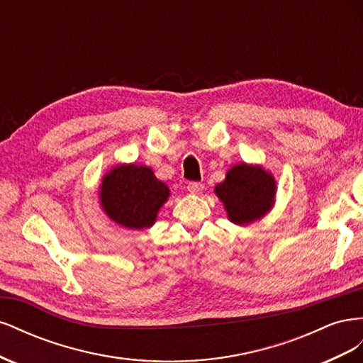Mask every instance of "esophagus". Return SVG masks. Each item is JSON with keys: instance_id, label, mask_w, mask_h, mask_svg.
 Returning a JSON list of instances; mask_svg holds the SVG:
<instances>
[{"instance_id": "obj_1", "label": "esophagus", "mask_w": 363, "mask_h": 363, "mask_svg": "<svg viewBox=\"0 0 363 363\" xmlns=\"http://www.w3.org/2000/svg\"><path fill=\"white\" fill-rule=\"evenodd\" d=\"M204 189V184L200 182H189L188 183V191L191 194H200Z\"/></svg>"}]
</instances>
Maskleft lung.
I'll return each mask as SVG.
<instances>
[{"mask_svg":"<svg viewBox=\"0 0 363 363\" xmlns=\"http://www.w3.org/2000/svg\"><path fill=\"white\" fill-rule=\"evenodd\" d=\"M215 192L224 203L230 221L242 225L269 211L276 195V182L262 168L240 163L227 172Z\"/></svg>","mask_w":363,"mask_h":363,"instance_id":"obj_1","label":"left lung"}]
</instances>
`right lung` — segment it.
Here are the masks:
<instances>
[{"label":"right lung","mask_w":363,"mask_h":363,"mask_svg":"<svg viewBox=\"0 0 363 363\" xmlns=\"http://www.w3.org/2000/svg\"><path fill=\"white\" fill-rule=\"evenodd\" d=\"M169 196L168 186L148 167L121 164L107 172L100 186V200L108 218L123 227L148 228Z\"/></svg>","instance_id":"right-lung-1"}]
</instances>
